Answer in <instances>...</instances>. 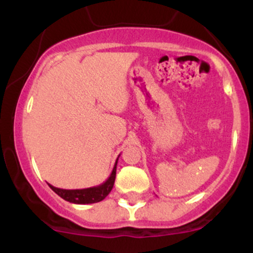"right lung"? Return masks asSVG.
<instances>
[{
    "label": "right lung",
    "instance_id": "obj_1",
    "mask_svg": "<svg viewBox=\"0 0 253 253\" xmlns=\"http://www.w3.org/2000/svg\"><path fill=\"white\" fill-rule=\"evenodd\" d=\"M119 159V157H118ZM118 159L115 162L114 168H113L112 173L106 182L102 184L96 185V187L85 188V189H60V188H56L53 185H50V188L57 195H59L65 201H69L71 203H76V205H88V203H96L102 201L106 199V196L112 191L113 185L115 182V176H117V164Z\"/></svg>",
    "mask_w": 253,
    "mask_h": 253
}]
</instances>
